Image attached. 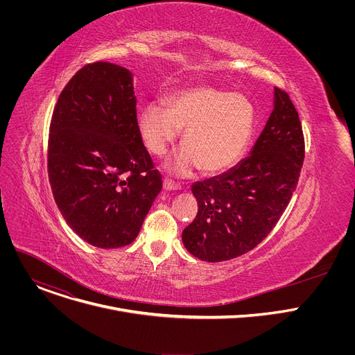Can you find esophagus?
Returning <instances> with one entry per match:
<instances>
[{
	"mask_svg": "<svg viewBox=\"0 0 355 355\" xmlns=\"http://www.w3.org/2000/svg\"><path fill=\"white\" fill-rule=\"evenodd\" d=\"M163 189L164 191H178V189H181V187L174 184V182H171L170 180H164L163 181Z\"/></svg>",
	"mask_w": 355,
	"mask_h": 355,
	"instance_id": "obj_1",
	"label": "esophagus"
}]
</instances>
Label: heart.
Returning a JSON list of instances; mask_svg holds the SVG:
<instances>
[{
    "label": "heart",
    "mask_w": 355,
    "mask_h": 355,
    "mask_svg": "<svg viewBox=\"0 0 355 355\" xmlns=\"http://www.w3.org/2000/svg\"><path fill=\"white\" fill-rule=\"evenodd\" d=\"M254 112L248 101L212 85H195L173 94L168 108L148 104L139 115V130L151 155L163 156L182 135V147L166 164L178 177L199 167L219 174L233 167L248 143Z\"/></svg>",
    "instance_id": "heart-1"
}]
</instances>
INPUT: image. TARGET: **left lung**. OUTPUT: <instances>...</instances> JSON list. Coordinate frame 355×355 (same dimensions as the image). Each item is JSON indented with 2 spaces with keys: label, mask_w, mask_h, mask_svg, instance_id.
Instances as JSON below:
<instances>
[{
  "label": "left lung",
  "mask_w": 355,
  "mask_h": 355,
  "mask_svg": "<svg viewBox=\"0 0 355 355\" xmlns=\"http://www.w3.org/2000/svg\"><path fill=\"white\" fill-rule=\"evenodd\" d=\"M303 157L299 115L289 95L274 88V110L248 157L226 173L195 182L198 215L182 243L202 261L236 259L274 229L296 188Z\"/></svg>",
  "instance_id": "8db88e82"
}]
</instances>
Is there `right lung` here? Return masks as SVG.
I'll return each instance as SVG.
<instances>
[{
  "label": "right lung",
  "mask_w": 355,
  "mask_h": 355,
  "mask_svg": "<svg viewBox=\"0 0 355 355\" xmlns=\"http://www.w3.org/2000/svg\"><path fill=\"white\" fill-rule=\"evenodd\" d=\"M47 171L70 229L98 248L130 244L162 191L143 146L133 76L96 62L67 83L53 111Z\"/></svg>",
  "instance_id": "obj_1"
}]
</instances>
